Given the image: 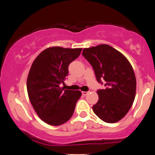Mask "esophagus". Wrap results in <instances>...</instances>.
Segmentation results:
<instances>
[{"label":"esophagus","mask_w":155,"mask_h":155,"mask_svg":"<svg viewBox=\"0 0 155 155\" xmlns=\"http://www.w3.org/2000/svg\"><path fill=\"white\" fill-rule=\"evenodd\" d=\"M89 94V92H82V94L84 96H86L87 95V94Z\"/></svg>","instance_id":"esophagus-1"}]
</instances>
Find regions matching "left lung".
<instances>
[{"mask_svg": "<svg viewBox=\"0 0 155 155\" xmlns=\"http://www.w3.org/2000/svg\"><path fill=\"white\" fill-rule=\"evenodd\" d=\"M82 55L92 65L97 80H105V89H99V100L92 106L94 113L109 124L127 114L136 95L137 80L133 68L120 52L108 45L84 48Z\"/></svg>", "mask_w": 155, "mask_h": 155, "instance_id": "left-lung-1", "label": "left lung"}]
</instances>
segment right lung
Wrapping results in <instances>:
<instances>
[{
	"instance_id": "right-lung-1",
	"label": "right lung",
	"mask_w": 155,
	"mask_h": 155,
	"mask_svg": "<svg viewBox=\"0 0 155 155\" xmlns=\"http://www.w3.org/2000/svg\"><path fill=\"white\" fill-rule=\"evenodd\" d=\"M82 48L51 47L39 54L28 74L29 100L41 120L51 126L67 122L74 114L81 91L61 87L68 76V66L77 58Z\"/></svg>"
}]
</instances>
